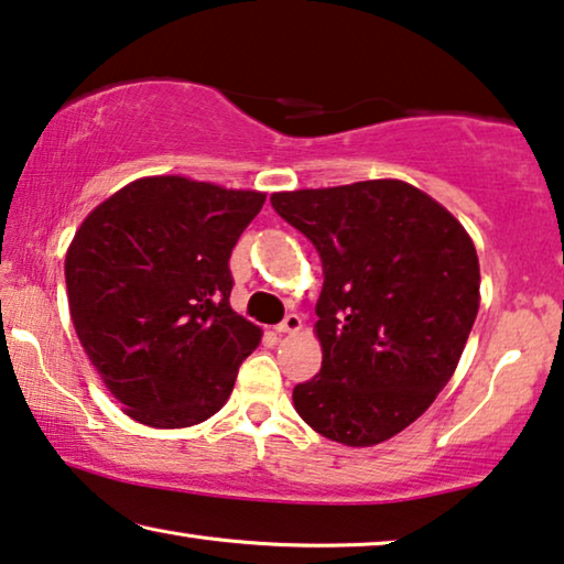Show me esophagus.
Listing matches in <instances>:
<instances>
[{
  "mask_svg": "<svg viewBox=\"0 0 564 564\" xmlns=\"http://www.w3.org/2000/svg\"><path fill=\"white\" fill-rule=\"evenodd\" d=\"M300 328H302V321H300V315H295V313L284 315V321L280 325H274L276 333H295Z\"/></svg>",
  "mask_w": 564,
  "mask_h": 564,
  "instance_id": "34e87169",
  "label": "esophagus"
}]
</instances>
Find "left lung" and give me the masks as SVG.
<instances>
[{
    "label": "left lung",
    "mask_w": 564,
    "mask_h": 564,
    "mask_svg": "<svg viewBox=\"0 0 564 564\" xmlns=\"http://www.w3.org/2000/svg\"><path fill=\"white\" fill-rule=\"evenodd\" d=\"M272 208L323 262V366L292 402L323 437L371 447L420 417L451 381L478 315L470 236L427 193L364 181L274 193Z\"/></svg>",
    "instance_id": "1"
}]
</instances>
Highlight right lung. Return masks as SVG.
<instances>
[{
	"instance_id": "add662e5",
	"label": "right lung",
	"mask_w": 564,
	"mask_h": 564,
	"mask_svg": "<svg viewBox=\"0 0 564 564\" xmlns=\"http://www.w3.org/2000/svg\"><path fill=\"white\" fill-rule=\"evenodd\" d=\"M264 193L142 177L96 206L65 254L70 321L129 417L191 427L226 404L262 330L231 310L228 259Z\"/></svg>"
}]
</instances>
